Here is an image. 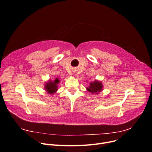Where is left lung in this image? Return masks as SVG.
<instances>
[{
    "label": "left lung",
    "mask_w": 152,
    "mask_h": 152,
    "mask_svg": "<svg viewBox=\"0 0 152 152\" xmlns=\"http://www.w3.org/2000/svg\"><path fill=\"white\" fill-rule=\"evenodd\" d=\"M87 89L89 92H91L92 94H98V92L102 91V85L101 82L95 80V82L90 83V86H89V88H87Z\"/></svg>",
    "instance_id": "obj_1"
}]
</instances>
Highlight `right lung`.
<instances>
[{
    "label": "right lung",
    "mask_w": 152,
    "mask_h": 152,
    "mask_svg": "<svg viewBox=\"0 0 152 152\" xmlns=\"http://www.w3.org/2000/svg\"><path fill=\"white\" fill-rule=\"evenodd\" d=\"M59 83V80L58 78L56 79L54 82L50 80L47 83H45V89L47 92L50 94H53L57 91V85Z\"/></svg>",
    "instance_id": "obj_1"
}]
</instances>
